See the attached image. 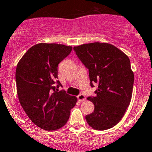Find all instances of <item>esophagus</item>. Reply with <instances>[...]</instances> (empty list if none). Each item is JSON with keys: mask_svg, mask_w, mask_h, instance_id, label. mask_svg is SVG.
I'll use <instances>...</instances> for the list:
<instances>
[{"mask_svg": "<svg viewBox=\"0 0 152 152\" xmlns=\"http://www.w3.org/2000/svg\"><path fill=\"white\" fill-rule=\"evenodd\" d=\"M77 98L79 102H82V101H84V100H85V96H84L83 94H80L79 95H78Z\"/></svg>", "mask_w": 152, "mask_h": 152, "instance_id": "esophagus-1", "label": "esophagus"}]
</instances>
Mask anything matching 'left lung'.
Listing matches in <instances>:
<instances>
[{
    "label": "left lung",
    "instance_id": "left-lung-1",
    "mask_svg": "<svg viewBox=\"0 0 152 152\" xmlns=\"http://www.w3.org/2000/svg\"><path fill=\"white\" fill-rule=\"evenodd\" d=\"M89 69L91 87L98 84L96 95L88 97L95 110L85 116L96 130H105L118 124L132 98L134 73L130 59L122 50L108 43L94 42L73 47Z\"/></svg>",
    "mask_w": 152,
    "mask_h": 152
}]
</instances>
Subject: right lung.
Here are the masks:
<instances>
[{
  "mask_svg": "<svg viewBox=\"0 0 152 152\" xmlns=\"http://www.w3.org/2000/svg\"><path fill=\"white\" fill-rule=\"evenodd\" d=\"M71 50V46L40 43L30 47L17 63L16 84L20 103L30 120L43 130L62 128L77 102V97L64 90L57 92L62 86L57 81V66Z\"/></svg>",
  "mask_w": 152,
  "mask_h": 152,
  "instance_id": "1",
  "label": "right lung"
}]
</instances>
